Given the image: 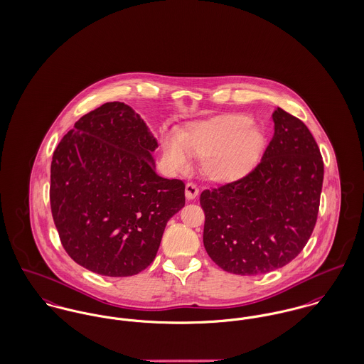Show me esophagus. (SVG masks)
I'll return each mask as SVG.
<instances>
[{
	"instance_id": "obj_1",
	"label": "esophagus",
	"mask_w": 364,
	"mask_h": 364,
	"mask_svg": "<svg viewBox=\"0 0 364 364\" xmlns=\"http://www.w3.org/2000/svg\"><path fill=\"white\" fill-rule=\"evenodd\" d=\"M198 196H199V190L196 188V186H194L193 183H188V184L186 186V198H187L188 200H193V199H196Z\"/></svg>"
}]
</instances>
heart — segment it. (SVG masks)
I'll use <instances>...</instances> for the list:
<instances>
[{"mask_svg":"<svg viewBox=\"0 0 364 364\" xmlns=\"http://www.w3.org/2000/svg\"><path fill=\"white\" fill-rule=\"evenodd\" d=\"M266 132L242 113H224L187 123L177 136L162 139L164 161L171 171H186L191 155L200 156V171L212 183L242 180L262 161Z\"/></svg>","mask_w":364,"mask_h":364,"instance_id":"b5f03b06","label":"heart"}]
</instances>
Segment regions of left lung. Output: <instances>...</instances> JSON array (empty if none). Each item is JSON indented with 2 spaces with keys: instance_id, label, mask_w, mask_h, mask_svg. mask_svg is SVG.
Here are the masks:
<instances>
[{
  "instance_id": "8db88e82",
  "label": "left lung",
  "mask_w": 364,
  "mask_h": 364,
  "mask_svg": "<svg viewBox=\"0 0 364 364\" xmlns=\"http://www.w3.org/2000/svg\"><path fill=\"white\" fill-rule=\"evenodd\" d=\"M274 136L240 181L200 194L203 245L224 272L277 270L304 250L317 220L324 164L306 124L276 108Z\"/></svg>"
}]
</instances>
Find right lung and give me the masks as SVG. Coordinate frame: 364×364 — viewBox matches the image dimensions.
Here are the masks:
<instances>
[{
    "instance_id": "right-lung-1",
    "label": "right lung",
    "mask_w": 364,
    "mask_h": 364,
    "mask_svg": "<svg viewBox=\"0 0 364 364\" xmlns=\"http://www.w3.org/2000/svg\"><path fill=\"white\" fill-rule=\"evenodd\" d=\"M158 140L139 113L107 102L84 114L58 144L50 200L60 242L84 269L139 274L155 259L186 186L156 173Z\"/></svg>"
}]
</instances>
